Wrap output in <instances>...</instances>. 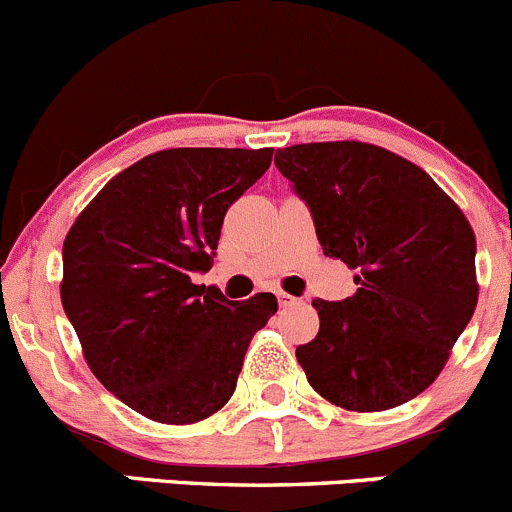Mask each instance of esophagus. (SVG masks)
I'll return each instance as SVG.
<instances>
[{"instance_id": "1", "label": "esophagus", "mask_w": 512, "mask_h": 512, "mask_svg": "<svg viewBox=\"0 0 512 512\" xmlns=\"http://www.w3.org/2000/svg\"><path fill=\"white\" fill-rule=\"evenodd\" d=\"M277 300H280V307H290V305H295V297L292 295H287V292H277Z\"/></svg>"}]
</instances>
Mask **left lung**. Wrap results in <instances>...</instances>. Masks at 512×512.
<instances>
[{
    "label": "left lung",
    "instance_id": "left-lung-1",
    "mask_svg": "<svg viewBox=\"0 0 512 512\" xmlns=\"http://www.w3.org/2000/svg\"><path fill=\"white\" fill-rule=\"evenodd\" d=\"M275 165L307 202L327 257L357 270L342 302L312 300L297 362L317 395L382 413L428 390L478 305L475 232L438 182L367 142H307Z\"/></svg>",
    "mask_w": 512,
    "mask_h": 512
}]
</instances>
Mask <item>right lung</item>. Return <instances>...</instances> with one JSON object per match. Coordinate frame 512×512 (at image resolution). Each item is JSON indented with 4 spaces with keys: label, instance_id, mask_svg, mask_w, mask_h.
Returning <instances> with one entry per match:
<instances>
[{
    "label": "right lung",
    "instance_id": "right-lung-1",
    "mask_svg": "<svg viewBox=\"0 0 512 512\" xmlns=\"http://www.w3.org/2000/svg\"><path fill=\"white\" fill-rule=\"evenodd\" d=\"M272 162V147H175L114 175L62 247V307L89 370L114 398L165 425L225 408L272 292L230 302L195 285L225 212Z\"/></svg>",
    "mask_w": 512,
    "mask_h": 512
}]
</instances>
